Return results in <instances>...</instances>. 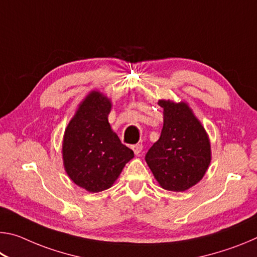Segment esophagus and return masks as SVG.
Listing matches in <instances>:
<instances>
[{
  "label": "esophagus",
  "instance_id": "34e87169",
  "mask_svg": "<svg viewBox=\"0 0 257 257\" xmlns=\"http://www.w3.org/2000/svg\"><path fill=\"white\" fill-rule=\"evenodd\" d=\"M132 150L134 151L135 155H138L139 153H141L142 150H143V145L142 144H136V145H133L132 146Z\"/></svg>",
  "mask_w": 257,
  "mask_h": 257
}]
</instances>
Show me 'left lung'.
Listing matches in <instances>:
<instances>
[{"instance_id":"obj_1","label":"left lung","mask_w":257,"mask_h":257,"mask_svg":"<svg viewBox=\"0 0 257 257\" xmlns=\"http://www.w3.org/2000/svg\"><path fill=\"white\" fill-rule=\"evenodd\" d=\"M163 128L145 156L156 181L165 190L185 191L202 180L211 163L205 128L186 102L159 99Z\"/></svg>"}]
</instances>
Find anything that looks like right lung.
<instances>
[{
	"instance_id": "obj_1",
	"label": "right lung",
	"mask_w": 257,
	"mask_h": 257,
	"mask_svg": "<svg viewBox=\"0 0 257 257\" xmlns=\"http://www.w3.org/2000/svg\"><path fill=\"white\" fill-rule=\"evenodd\" d=\"M112 102L99 90H92L78 105L64 130V170L77 186L89 193L108 189L134 158L108 123Z\"/></svg>"
}]
</instances>
